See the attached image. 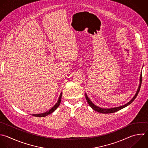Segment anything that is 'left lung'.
Segmentation results:
<instances>
[{
  "label": "left lung",
  "mask_w": 148,
  "mask_h": 148,
  "mask_svg": "<svg viewBox=\"0 0 148 148\" xmlns=\"http://www.w3.org/2000/svg\"><path fill=\"white\" fill-rule=\"evenodd\" d=\"M139 85L138 86V90H136V94H135V95L134 96V97L126 104L124 105H122L121 106H119V107H116V108H110V109H103V108H101L100 107H98L97 106V105H95V104H94L91 101L90 99V98L88 97L87 95L86 94V99L88 102V103L89 104V105L90 106V107L93 109L94 110L97 111V112H98L99 113H114V112H116L125 107H126L127 106H128V105H130V103H131L135 99V98L136 97L139 91V90H140V85H141V83H142V73L140 74V80H139Z\"/></svg>",
  "instance_id": "1"
}]
</instances>
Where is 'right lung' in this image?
<instances>
[{
	"label": "right lung",
	"instance_id": "1",
	"mask_svg": "<svg viewBox=\"0 0 148 148\" xmlns=\"http://www.w3.org/2000/svg\"><path fill=\"white\" fill-rule=\"evenodd\" d=\"M62 92H61V94H60V97H59V98H58V99L57 103H56L55 104V105H54L53 108H51L50 110H49L48 111H47V112H45V113H43L34 114H32V115H33L34 116H36V117H45V116H47V115L51 114V113H53V112H54V111L57 109V108L60 106V105L61 101V97H62Z\"/></svg>",
	"mask_w": 148,
	"mask_h": 148
}]
</instances>
